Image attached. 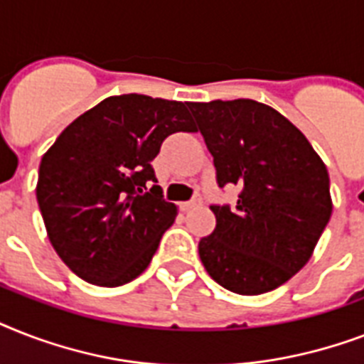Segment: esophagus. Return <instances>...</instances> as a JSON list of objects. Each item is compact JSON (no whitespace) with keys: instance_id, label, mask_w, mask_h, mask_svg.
I'll return each mask as SVG.
<instances>
[{"instance_id":"obj_1","label":"esophagus","mask_w":364,"mask_h":364,"mask_svg":"<svg viewBox=\"0 0 364 364\" xmlns=\"http://www.w3.org/2000/svg\"><path fill=\"white\" fill-rule=\"evenodd\" d=\"M202 204V198L200 196H194L193 200H188V202H183L181 208L183 210H191V208H196V205Z\"/></svg>"}]
</instances>
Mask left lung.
I'll list each match as a JSON object with an SVG mask.
<instances>
[{"mask_svg":"<svg viewBox=\"0 0 364 364\" xmlns=\"http://www.w3.org/2000/svg\"><path fill=\"white\" fill-rule=\"evenodd\" d=\"M213 154L219 187L238 185L236 208L211 205L215 230L200 240L205 272L228 291L262 294L310 260L333 213L327 166L302 132L255 100L191 102Z\"/></svg>","mask_w":364,"mask_h":364,"instance_id":"obj_1","label":"left lung"}]
</instances>
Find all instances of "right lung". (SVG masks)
I'll list each match as a JSON object with an SVG mask.
<instances>
[{
    "label": "right lung",
    "mask_w": 364,
    "mask_h": 364,
    "mask_svg": "<svg viewBox=\"0 0 364 364\" xmlns=\"http://www.w3.org/2000/svg\"><path fill=\"white\" fill-rule=\"evenodd\" d=\"M194 132L183 102L109 96L77 117L43 154L37 204L54 251L100 287L136 279L173 225L151 162L166 137Z\"/></svg>",
    "instance_id": "add662e5"
}]
</instances>
